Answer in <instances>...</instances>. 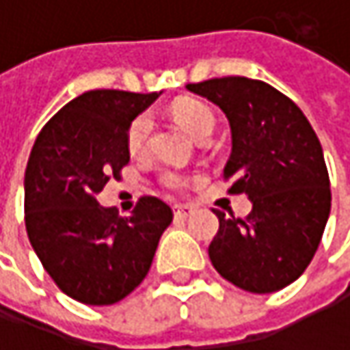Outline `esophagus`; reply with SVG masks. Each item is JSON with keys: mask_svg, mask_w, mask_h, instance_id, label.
I'll list each match as a JSON object with an SVG mask.
<instances>
[{"mask_svg": "<svg viewBox=\"0 0 350 350\" xmlns=\"http://www.w3.org/2000/svg\"><path fill=\"white\" fill-rule=\"evenodd\" d=\"M192 213H194L192 206H186V204H176L174 206V217L178 221H186Z\"/></svg>", "mask_w": 350, "mask_h": 350, "instance_id": "1", "label": "esophagus"}]
</instances>
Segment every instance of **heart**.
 Here are the masks:
<instances>
[{
	"label": "heart",
	"mask_w": 350,
	"mask_h": 350,
	"mask_svg": "<svg viewBox=\"0 0 350 350\" xmlns=\"http://www.w3.org/2000/svg\"><path fill=\"white\" fill-rule=\"evenodd\" d=\"M174 119L198 142L206 135H213L217 119L211 107H206L200 101H182L174 107ZM152 133V117L150 115H139L127 131V148L133 156L146 152L148 142ZM164 184L170 190H182L186 186V178L178 172H166L164 174Z\"/></svg>",
	"instance_id": "obj_1"
}]
</instances>
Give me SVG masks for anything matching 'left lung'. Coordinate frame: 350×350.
Returning a JSON list of instances; mask_svg holds the SVG:
<instances>
[{"instance_id": "left-lung-1", "label": "left lung", "mask_w": 350, "mask_h": 350, "mask_svg": "<svg viewBox=\"0 0 350 350\" xmlns=\"http://www.w3.org/2000/svg\"><path fill=\"white\" fill-rule=\"evenodd\" d=\"M186 89L229 119L233 148L223 176L231 194L251 200L245 219L215 211L208 257L245 292H278L304 273L330 215L322 146L300 107L263 81L225 77Z\"/></svg>"}]
</instances>
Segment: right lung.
<instances>
[{
	"instance_id": "right-lung-1",
	"label": "right lung",
	"mask_w": 350,
	"mask_h": 350,
	"mask_svg": "<svg viewBox=\"0 0 350 350\" xmlns=\"http://www.w3.org/2000/svg\"><path fill=\"white\" fill-rule=\"evenodd\" d=\"M162 93L89 91L38 133L24 176L26 231L54 284L72 300L109 306L148 275L172 208L144 196L131 217L97 202L129 162L127 131Z\"/></svg>"
}]
</instances>
